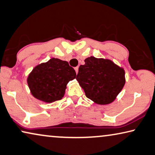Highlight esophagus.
Wrapping results in <instances>:
<instances>
[{"instance_id":"esophagus-1","label":"esophagus","mask_w":155,"mask_h":155,"mask_svg":"<svg viewBox=\"0 0 155 155\" xmlns=\"http://www.w3.org/2000/svg\"><path fill=\"white\" fill-rule=\"evenodd\" d=\"M74 70H75V71H76V73H78V67H76L75 68H74Z\"/></svg>"}]
</instances>
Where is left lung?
I'll return each mask as SVG.
<instances>
[{"mask_svg":"<svg viewBox=\"0 0 155 155\" xmlns=\"http://www.w3.org/2000/svg\"><path fill=\"white\" fill-rule=\"evenodd\" d=\"M79 66L77 80L88 99L98 105L116 99L126 83L125 70L110 59L90 56Z\"/></svg>","mask_w":155,"mask_h":155,"instance_id":"8db88e82","label":"left lung"}]
</instances>
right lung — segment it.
Masks as SVG:
<instances>
[{
	"label": "right lung",
	"instance_id": "right-lung-1",
	"mask_svg": "<svg viewBox=\"0 0 155 155\" xmlns=\"http://www.w3.org/2000/svg\"><path fill=\"white\" fill-rule=\"evenodd\" d=\"M77 77L67 61L51 58L34 67L27 78L31 94L45 103L62 99L67 85Z\"/></svg>",
	"mask_w": 155,
	"mask_h": 155
}]
</instances>
